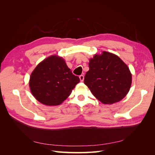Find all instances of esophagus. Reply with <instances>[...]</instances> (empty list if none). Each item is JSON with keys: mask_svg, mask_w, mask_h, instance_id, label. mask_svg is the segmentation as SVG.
<instances>
[{"mask_svg": "<svg viewBox=\"0 0 155 155\" xmlns=\"http://www.w3.org/2000/svg\"><path fill=\"white\" fill-rule=\"evenodd\" d=\"M79 79H80L81 81H83L84 80V76L83 75H81V76H79Z\"/></svg>", "mask_w": 155, "mask_h": 155, "instance_id": "esophagus-1", "label": "esophagus"}]
</instances>
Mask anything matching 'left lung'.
I'll return each instance as SVG.
<instances>
[{
  "label": "left lung",
  "instance_id": "8db88e82",
  "mask_svg": "<svg viewBox=\"0 0 155 155\" xmlns=\"http://www.w3.org/2000/svg\"><path fill=\"white\" fill-rule=\"evenodd\" d=\"M88 66L84 83L103 104H114L127 94L132 76L129 67L118 56L103 51L90 59Z\"/></svg>",
  "mask_w": 155,
  "mask_h": 155
}]
</instances>
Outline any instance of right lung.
Instances as JSON below:
<instances>
[{
	"label": "right lung",
	"mask_w": 155,
	"mask_h": 155,
	"mask_svg": "<svg viewBox=\"0 0 155 155\" xmlns=\"http://www.w3.org/2000/svg\"><path fill=\"white\" fill-rule=\"evenodd\" d=\"M79 82L61 57L51 55L35 67L30 78L31 92L41 104L58 105L67 99Z\"/></svg>",
	"instance_id": "obj_1"
}]
</instances>
